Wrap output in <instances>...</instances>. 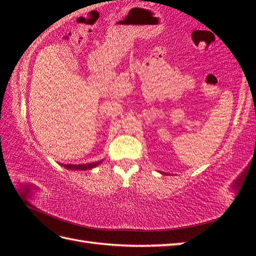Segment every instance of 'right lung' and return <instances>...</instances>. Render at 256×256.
<instances>
[{"label": "right lung", "instance_id": "obj_1", "mask_svg": "<svg viewBox=\"0 0 256 256\" xmlns=\"http://www.w3.org/2000/svg\"><path fill=\"white\" fill-rule=\"evenodd\" d=\"M102 162L103 160H99L94 162H89V164H79V165H74V164H59V165H62L70 170H92V168L96 167L98 165H100Z\"/></svg>", "mask_w": 256, "mask_h": 256}]
</instances>
